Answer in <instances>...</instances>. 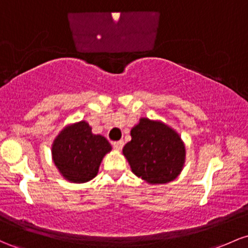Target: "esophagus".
<instances>
[{
	"instance_id": "obj_1",
	"label": "esophagus",
	"mask_w": 248,
	"mask_h": 248,
	"mask_svg": "<svg viewBox=\"0 0 248 248\" xmlns=\"http://www.w3.org/2000/svg\"><path fill=\"white\" fill-rule=\"evenodd\" d=\"M111 145H113V147L116 149V151H121L122 147H124V142L122 140H119V141H114Z\"/></svg>"
}]
</instances>
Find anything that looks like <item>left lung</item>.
<instances>
[{
  "label": "left lung",
  "instance_id": "obj_1",
  "mask_svg": "<svg viewBox=\"0 0 248 248\" xmlns=\"http://www.w3.org/2000/svg\"><path fill=\"white\" fill-rule=\"evenodd\" d=\"M124 147L132 172L149 184L173 181L185 162V146L178 133L159 121L140 119Z\"/></svg>",
  "mask_w": 248,
  "mask_h": 248
}]
</instances>
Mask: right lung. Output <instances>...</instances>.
<instances>
[{
    "instance_id": "obj_1",
    "label": "right lung",
    "mask_w": 248,
    "mask_h": 248,
    "mask_svg": "<svg viewBox=\"0 0 248 248\" xmlns=\"http://www.w3.org/2000/svg\"><path fill=\"white\" fill-rule=\"evenodd\" d=\"M111 151L102 135L92 133L86 121L68 126L54 140V164L67 180L82 184L96 176L103 156Z\"/></svg>"
}]
</instances>
